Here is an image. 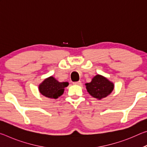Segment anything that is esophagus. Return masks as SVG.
<instances>
[{"instance_id":"esophagus-1","label":"esophagus","mask_w":147,"mask_h":147,"mask_svg":"<svg viewBox=\"0 0 147 147\" xmlns=\"http://www.w3.org/2000/svg\"><path fill=\"white\" fill-rule=\"evenodd\" d=\"M73 84H74V85H79V86H81V85H82V82H81V81L75 82H73Z\"/></svg>"}]
</instances>
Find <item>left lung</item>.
<instances>
[{
  "label": "left lung",
  "mask_w": 147,
  "mask_h": 147,
  "mask_svg": "<svg viewBox=\"0 0 147 147\" xmlns=\"http://www.w3.org/2000/svg\"><path fill=\"white\" fill-rule=\"evenodd\" d=\"M88 93L98 100L106 97L114 89V84L100 74L94 76L91 82L86 84Z\"/></svg>",
  "instance_id": "left-lung-1"
}]
</instances>
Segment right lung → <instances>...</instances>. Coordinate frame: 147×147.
I'll return each mask as SVG.
<instances>
[{
	"label": "right lung",
	"instance_id": "obj_1",
	"mask_svg": "<svg viewBox=\"0 0 147 147\" xmlns=\"http://www.w3.org/2000/svg\"><path fill=\"white\" fill-rule=\"evenodd\" d=\"M68 86V82H59L53 76H50L39 84V90L46 97L56 99L63 94L64 88Z\"/></svg>",
	"mask_w": 147,
	"mask_h": 147
}]
</instances>
